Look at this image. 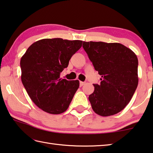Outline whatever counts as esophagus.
Listing matches in <instances>:
<instances>
[{
	"label": "esophagus",
	"instance_id": "34e87169",
	"mask_svg": "<svg viewBox=\"0 0 153 153\" xmlns=\"http://www.w3.org/2000/svg\"><path fill=\"white\" fill-rule=\"evenodd\" d=\"M84 84H85V82H79V86H83Z\"/></svg>",
	"mask_w": 153,
	"mask_h": 153
}]
</instances>
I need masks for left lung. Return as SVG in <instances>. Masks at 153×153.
I'll list each match as a JSON object with an SVG mask.
<instances>
[{"instance_id": "1", "label": "left lung", "mask_w": 153, "mask_h": 153, "mask_svg": "<svg viewBox=\"0 0 153 153\" xmlns=\"http://www.w3.org/2000/svg\"><path fill=\"white\" fill-rule=\"evenodd\" d=\"M96 71L101 76L100 84L88 99L94 112L103 117L122 111L130 101L138 84V61L136 54L120 43L84 42Z\"/></svg>"}]
</instances>
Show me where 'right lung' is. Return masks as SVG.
I'll return each mask as SVG.
<instances>
[{
  "label": "right lung",
  "instance_id": "add662e5",
  "mask_svg": "<svg viewBox=\"0 0 153 153\" xmlns=\"http://www.w3.org/2000/svg\"><path fill=\"white\" fill-rule=\"evenodd\" d=\"M82 40L46 38L33 43L21 59L22 82L32 101L51 114L68 108L79 86V80L60 78Z\"/></svg>",
  "mask_w": 153,
  "mask_h": 153
}]
</instances>
